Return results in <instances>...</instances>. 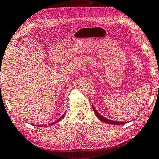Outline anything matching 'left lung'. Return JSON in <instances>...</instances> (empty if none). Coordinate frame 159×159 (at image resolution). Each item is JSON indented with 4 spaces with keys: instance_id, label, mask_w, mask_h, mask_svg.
<instances>
[{
    "instance_id": "left-lung-1",
    "label": "left lung",
    "mask_w": 159,
    "mask_h": 159,
    "mask_svg": "<svg viewBox=\"0 0 159 159\" xmlns=\"http://www.w3.org/2000/svg\"><path fill=\"white\" fill-rule=\"evenodd\" d=\"M92 107H93V110H94L95 114L96 115V116H97L101 120H102V122L111 124V125H122V124L126 123V122H120V121H115V120H109V119H106V118H105L102 116H101V115L96 110V109L93 105H92Z\"/></svg>"
}]
</instances>
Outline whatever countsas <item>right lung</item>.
<instances>
[{
  "mask_svg": "<svg viewBox=\"0 0 159 159\" xmlns=\"http://www.w3.org/2000/svg\"><path fill=\"white\" fill-rule=\"evenodd\" d=\"M65 116V114L63 115V116H62L61 118H60V119H58L57 121H56V122H54V123H50V124H49V125H54V124H55V123H58V121L59 120H61L62 119H63V116ZM39 126H40V127H43V126H46V125H39Z\"/></svg>",
  "mask_w": 159,
  "mask_h": 159,
  "instance_id": "add662e5",
  "label": "right lung"
}]
</instances>
